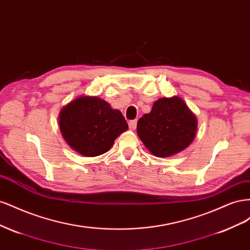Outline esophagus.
Segmentation results:
<instances>
[{
	"mask_svg": "<svg viewBox=\"0 0 250 250\" xmlns=\"http://www.w3.org/2000/svg\"><path fill=\"white\" fill-rule=\"evenodd\" d=\"M137 123H138V121H137V120H132V121H130V122H129V127H130V129L134 130L135 128H137Z\"/></svg>",
	"mask_w": 250,
	"mask_h": 250,
	"instance_id": "34e87169",
	"label": "esophagus"
}]
</instances>
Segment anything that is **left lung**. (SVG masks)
Returning <instances> with one entry per match:
<instances>
[{
	"instance_id": "obj_1",
	"label": "left lung",
	"mask_w": 250,
	"mask_h": 250,
	"mask_svg": "<svg viewBox=\"0 0 250 250\" xmlns=\"http://www.w3.org/2000/svg\"><path fill=\"white\" fill-rule=\"evenodd\" d=\"M139 138L151 153L168 157L186 149L197 131V119L181 98H161L137 126Z\"/></svg>"
}]
</instances>
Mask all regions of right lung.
I'll use <instances>...</instances> for the list:
<instances>
[{"label": "right lung", "instance_id": "obj_1", "mask_svg": "<svg viewBox=\"0 0 250 250\" xmlns=\"http://www.w3.org/2000/svg\"><path fill=\"white\" fill-rule=\"evenodd\" d=\"M59 129L73 150L93 157L107 152L128 124L120 110L101 98L81 96L60 111Z\"/></svg>", "mask_w": 250, "mask_h": 250}]
</instances>
